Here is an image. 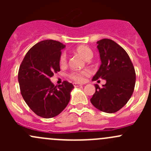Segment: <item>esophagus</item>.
<instances>
[{
    "label": "esophagus",
    "instance_id": "1",
    "mask_svg": "<svg viewBox=\"0 0 151 151\" xmlns=\"http://www.w3.org/2000/svg\"><path fill=\"white\" fill-rule=\"evenodd\" d=\"M73 85H74V87H80V86H82V84H80V83H73Z\"/></svg>",
    "mask_w": 151,
    "mask_h": 151
}]
</instances>
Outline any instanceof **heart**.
Wrapping results in <instances>:
<instances>
[{"instance_id": "obj_1", "label": "heart", "mask_w": 151, "mask_h": 151, "mask_svg": "<svg viewBox=\"0 0 151 151\" xmlns=\"http://www.w3.org/2000/svg\"><path fill=\"white\" fill-rule=\"evenodd\" d=\"M75 52L81 55L85 60H88L93 56V52L88 47L85 45H80L75 49ZM67 63V56L66 52H63L60 57V66H65ZM90 74V71L88 70L85 71H72L68 74V77L71 80L77 83H82L85 80V77Z\"/></svg>"}]
</instances>
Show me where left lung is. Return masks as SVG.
I'll return each instance as SVG.
<instances>
[{
  "label": "left lung",
  "mask_w": 151,
  "mask_h": 151,
  "mask_svg": "<svg viewBox=\"0 0 151 151\" xmlns=\"http://www.w3.org/2000/svg\"><path fill=\"white\" fill-rule=\"evenodd\" d=\"M101 64L93 80L104 79L106 83L91 99L92 104L102 112L114 113L128 102L134 92L136 74L133 63L124 49L114 41L103 39L97 42Z\"/></svg>",
  "instance_id": "left-lung-1"
}]
</instances>
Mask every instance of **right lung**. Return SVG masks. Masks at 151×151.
<instances>
[{
  "label": "right lung",
  "instance_id": "add662e5",
  "mask_svg": "<svg viewBox=\"0 0 151 151\" xmlns=\"http://www.w3.org/2000/svg\"><path fill=\"white\" fill-rule=\"evenodd\" d=\"M64 47L58 41H42L28 50L19 66L18 81L22 98L42 118L57 116L70 101L74 85L63 81L58 86L50 81L54 73L60 71V57Z\"/></svg>",
  "mask_w": 151,
  "mask_h": 151
}]
</instances>
